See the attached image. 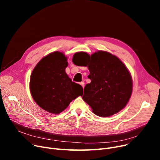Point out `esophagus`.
<instances>
[{
    "instance_id": "34e87169",
    "label": "esophagus",
    "mask_w": 160,
    "mask_h": 160,
    "mask_svg": "<svg viewBox=\"0 0 160 160\" xmlns=\"http://www.w3.org/2000/svg\"><path fill=\"white\" fill-rule=\"evenodd\" d=\"M84 82H82L81 83H80V85L82 86V87L83 88H83H84Z\"/></svg>"
}]
</instances>
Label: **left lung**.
<instances>
[{
	"label": "left lung",
	"mask_w": 160,
	"mask_h": 160,
	"mask_svg": "<svg viewBox=\"0 0 160 160\" xmlns=\"http://www.w3.org/2000/svg\"><path fill=\"white\" fill-rule=\"evenodd\" d=\"M82 54L91 80L83 89V100L98 116L110 117L118 113L127 105L132 92V79L127 67L106 51L91 56Z\"/></svg>",
	"instance_id": "1"
}]
</instances>
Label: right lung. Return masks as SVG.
<instances>
[{
  "label": "right lung",
  "mask_w": 160,
  "mask_h": 160,
  "mask_svg": "<svg viewBox=\"0 0 160 160\" xmlns=\"http://www.w3.org/2000/svg\"><path fill=\"white\" fill-rule=\"evenodd\" d=\"M67 65V57L56 51L42 58L32 72L30 90L33 99L49 113L59 114L83 94L82 87L66 74Z\"/></svg>",
  "instance_id": "obj_1"
}]
</instances>
